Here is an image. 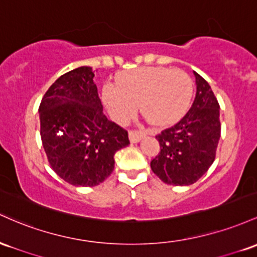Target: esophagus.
Segmentation results:
<instances>
[{
  "mask_svg": "<svg viewBox=\"0 0 257 257\" xmlns=\"http://www.w3.org/2000/svg\"><path fill=\"white\" fill-rule=\"evenodd\" d=\"M147 136V132L144 131H136V130H132L128 132L130 142L131 143H138L143 137Z\"/></svg>",
  "mask_w": 257,
  "mask_h": 257,
  "instance_id": "esophagus-1",
  "label": "esophagus"
}]
</instances>
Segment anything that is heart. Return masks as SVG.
I'll use <instances>...</instances> for the list:
<instances>
[{"label": "heart", "mask_w": 257, "mask_h": 257, "mask_svg": "<svg viewBox=\"0 0 257 257\" xmlns=\"http://www.w3.org/2000/svg\"><path fill=\"white\" fill-rule=\"evenodd\" d=\"M192 79L182 70L167 68L135 69L117 76L116 86L105 85L103 102L111 117L125 123L140 105L144 119L155 126L175 123L188 110Z\"/></svg>", "instance_id": "obj_1"}]
</instances>
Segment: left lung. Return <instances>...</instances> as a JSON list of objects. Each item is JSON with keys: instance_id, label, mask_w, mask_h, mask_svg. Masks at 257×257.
<instances>
[{"instance_id": "8db88e82", "label": "left lung", "mask_w": 257, "mask_h": 257, "mask_svg": "<svg viewBox=\"0 0 257 257\" xmlns=\"http://www.w3.org/2000/svg\"><path fill=\"white\" fill-rule=\"evenodd\" d=\"M193 73L197 85L194 102L176 125L155 136L160 152L151 163L153 172L174 186H189L205 174L214 163L221 136L217 99L206 80Z\"/></svg>"}]
</instances>
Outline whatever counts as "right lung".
Listing matches in <instances>:
<instances>
[{
    "label": "right lung",
    "mask_w": 257,
    "mask_h": 257,
    "mask_svg": "<svg viewBox=\"0 0 257 257\" xmlns=\"http://www.w3.org/2000/svg\"><path fill=\"white\" fill-rule=\"evenodd\" d=\"M91 66H80L52 83L40 104L41 140L53 171L76 187L102 183L114 155L130 144L127 131L103 114Z\"/></svg>",
    "instance_id": "obj_1"
}]
</instances>
